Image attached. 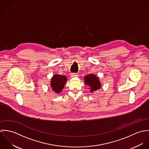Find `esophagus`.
Instances as JSON below:
<instances>
[{
  "instance_id": "esophagus-1",
  "label": "esophagus",
  "mask_w": 149,
  "mask_h": 149,
  "mask_svg": "<svg viewBox=\"0 0 149 149\" xmlns=\"http://www.w3.org/2000/svg\"><path fill=\"white\" fill-rule=\"evenodd\" d=\"M76 76H77V74L76 73H72L70 75L71 77H75Z\"/></svg>"
}]
</instances>
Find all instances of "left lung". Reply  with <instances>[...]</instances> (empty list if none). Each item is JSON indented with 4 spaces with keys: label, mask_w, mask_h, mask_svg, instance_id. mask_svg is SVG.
<instances>
[{
    "label": "left lung",
    "mask_w": 149,
    "mask_h": 149,
    "mask_svg": "<svg viewBox=\"0 0 149 149\" xmlns=\"http://www.w3.org/2000/svg\"><path fill=\"white\" fill-rule=\"evenodd\" d=\"M85 84L89 86V89L91 93H93L97 89H100L102 84L99 77L94 74H89L86 75L84 77Z\"/></svg>",
    "instance_id": "1"
}]
</instances>
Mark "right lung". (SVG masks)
I'll return each instance as SVG.
<instances>
[{"mask_svg":"<svg viewBox=\"0 0 149 149\" xmlns=\"http://www.w3.org/2000/svg\"><path fill=\"white\" fill-rule=\"evenodd\" d=\"M66 81L67 77L65 76L54 74L51 79V88L55 93L58 94L63 89Z\"/></svg>","mask_w":149,"mask_h":149,"instance_id":"obj_1","label":"right lung"}]
</instances>
